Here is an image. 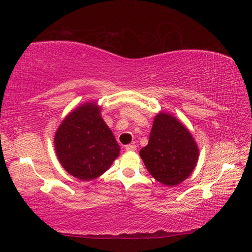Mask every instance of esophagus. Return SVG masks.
Returning <instances> with one entry per match:
<instances>
[{"instance_id":"esophagus-1","label":"esophagus","mask_w":252,"mask_h":252,"mask_svg":"<svg viewBox=\"0 0 252 252\" xmlns=\"http://www.w3.org/2000/svg\"><path fill=\"white\" fill-rule=\"evenodd\" d=\"M125 150L128 152H134L137 150V146L134 144H129V145H126L125 146Z\"/></svg>"}]
</instances>
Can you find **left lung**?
Segmentation results:
<instances>
[{"label": "left lung", "mask_w": 252, "mask_h": 252, "mask_svg": "<svg viewBox=\"0 0 252 252\" xmlns=\"http://www.w3.org/2000/svg\"><path fill=\"white\" fill-rule=\"evenodd\" d=\"M140 156L150 174L167 186H175L192 173L199 149L191 133L169 113H158L153 123L149 144Z\"/></svg>", "instance_id": "8db88e82"}]
</instances>
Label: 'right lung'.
Returning a JSON list of instances; mask_svg holds the SVG:
<instances>
[{"label": "right lung", "mask_w": 252, "mask_h": 252, "mask_svg": "<svg viewBox=\"0 0 252 252\" xmlns=\"http://www.w3.org/2000/svg\"><path fill=\"white\" fill-rule=\"evenodd\" d=\"M62 167L81 181L100 176L120 154V145L96 102H85L66 116L54 136Z\"/></svg>", "instance_id": "obj_1"}]
</instances>
